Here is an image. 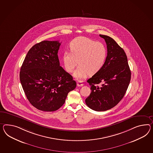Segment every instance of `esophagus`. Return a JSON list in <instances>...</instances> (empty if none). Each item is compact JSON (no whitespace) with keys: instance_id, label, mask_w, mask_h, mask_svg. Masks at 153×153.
I'll return each mask as SVG.
<instances>
[{"instance_id":"34e87169","label":"esophagus","mask_w":153,"mask_h":153,"mask_svg":"<svg viewBox=\"0 0 153 153\" xmlns=\"http://www.w3.org/2000/svg\"><path fill=\"white\" fill-rule=\"evenodd\" d=\"M84 84H83V83H82V81H80V80H78V82H77V85L78 86H82Z\"/></svg>"}]
</instances>
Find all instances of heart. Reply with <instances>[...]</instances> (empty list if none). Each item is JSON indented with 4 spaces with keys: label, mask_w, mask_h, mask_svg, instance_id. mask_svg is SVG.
<instances>
[{
    "label": "heart",
    "mask_w": 153,
    "mask_h": 153,
    "mask_svg": "<svg viewBox=\"0 0 153 153\" xmlns=\"http://www.w3.org/2000/svg\"><path fill=\"white\" fill-rule=\"evenodd\" d=\"M71 51H65L63 63L67 71L71 73L78 64L74 73L75 78L82 79L100 71L105 62L107 49L104 44L90 38L80 36L70 44Z\"/></svg>",
    "instance_id": "1"
}]
</instances>
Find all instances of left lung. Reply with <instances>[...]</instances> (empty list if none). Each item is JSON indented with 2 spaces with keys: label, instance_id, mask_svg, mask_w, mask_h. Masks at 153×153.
Instances as JSON below:
<instances>
[{
  "label": "left lung",
  "instance_id": "1",
  "mask_svg": "<svg viewBox=\"0 0 153 153\" xmlns=\"http://www.w3.org/2000/svg\"><path fill=\"white\" fill-rule=\"evenodd\" d=\"M99 35L105 41L107 56L102 69L87 80L91 92L85 102L90 109L103 111L117 105L124 97L131 71L123 49L109 36Z\"/></svg>",
  "mask_w": 153,
  "mask_h": 153
}]
</instances>
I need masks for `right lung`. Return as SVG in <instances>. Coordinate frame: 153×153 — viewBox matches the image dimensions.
<instances>
[{
	"mask_svg": "<svg viewBox=\"0 0 153 153\" xmlns=\"http://www.w3.org/2000/svg\"><path fill=\"white\" fill-rule=\"evenodd\" d=\"M58 41L44 40L27 52L20 68V80L27 100L36 109L54 111L64 104L76 86L71 75L60 66Z\"/></svg>",
	"mask_w": 153,
	"mask_h": 153,
	"instance_id": "obj_1",
	"label": "right lung"
}]
</instances>
